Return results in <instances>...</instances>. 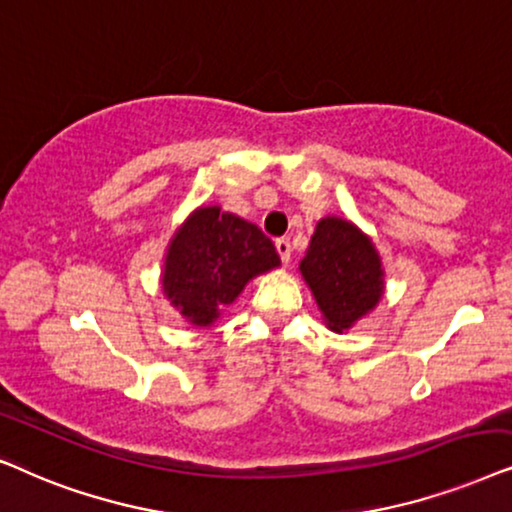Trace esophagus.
<instances>
[{
    "label": "esophagus",
    "instance_id": "1",
    "mask_svg": "<svg viewBox=\"0 0 512 512\" xmlns=\"http://www.w3.org/2000/svg\"><path fill=\"white\" fill-rule=\"evenodd\" d=\"M276 252H278V255H281V262H283V264L290 262L292 248H290L288 238H276Z\"/></svg>",
    "mask_w": 512,
    "mask_h": 512
}]
</instances>
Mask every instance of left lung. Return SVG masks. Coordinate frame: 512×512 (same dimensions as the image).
Wrapping results in <instances>:
<instances>
[{"instance_id":"1","label":"left lung","mask_w":512,"mask_h":512,"mask_svg":"<svg viewBox=\"0 0 512 512\" xmlns=\"http://www.w3.org/2000/svg\"><path fill=\"white\" fill-rule=\"evenodd\" d=\"M330 330L342 332L374 309L384 292L381 262L370 238L351 222L325 217L299 264Z\"/></svg>"}]
</instances>
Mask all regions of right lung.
<instances>
[{
    "label": "right lung",
    "instance_id": "right-lung-1",
    "mask_svg": "<svg viewBox=\"0 0 512 512\" xmlns=\"http://www.w3.org/2000/svg\"><path fill=\"white\" fill-rule=\"evenodd\" d=\"M281 264L271 238L220 208H199L170 241L163 292L189 323L210 325L257 274Z\"/></svg>",
    "mask_w": 512,
    "mask_h": 512
}]
</instances>
